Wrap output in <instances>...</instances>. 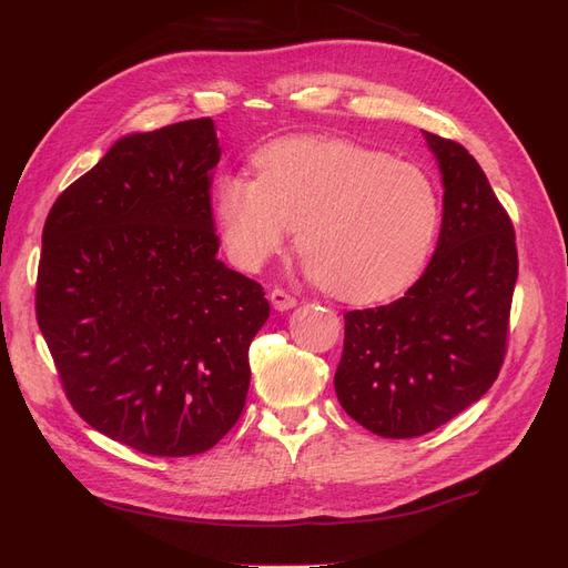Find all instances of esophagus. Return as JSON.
<instances>
[{
    "instance_id": "obj_1",
    "label": "esophagus",
    "mask_w": 568,
    "mask_h": 568,
    "mask_svg": "<svg viewBox=\"0 0 568 568\" xmlns=\"http://www.w3.org/2000/svg\"><path fill=\"white\" fill-rule=\"evenodd\" d=\"M270 301H272V305H274V311H291V307H296V296H291L288 291H284V288H274L272 294H270Z\"/></svg>"
}]
</instances>
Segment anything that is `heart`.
<instances>
[{
	"label": "heart",
	"instance_id": "b5f03b06",
	"mask_svg": "<svg viewBox=\"0 0 568 568\" xmlns=\"http://www.w3.org/2000/svg\"><path fill=\"white\" fill-rule=\"evenodd\" d=\"M227 173L213 203L234 267L261 270L298 227L307 272L329 294L376 303L415 282L440 230L436 182L412 161L348 140L284 136Z\"/></svg>",
	"mask_w": 568,
	"mask_h": 568
}]
</instances>
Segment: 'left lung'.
<instances>
[{
    "instance_id": "obj_1",
    "label": "left lung",
    "mask_w": 568,
    "mask_h": 568,
    "mask_svg": "<svg viewBox=\"0 0 568 568\" xmlns=\"http://www.w3.org/2000/svg\"><path fill=\"white\" fill-rule=\"evenodd\" d=\"M443 175V225L426 272L388 305L351 311L334 388L367 432L415 438L457 417L500 374L519 274L514 227L484 170L424 132Z\"/></svg>"
}]
</instances>
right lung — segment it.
<instances>
[{
  "mask_svg": "<svg viewBox=\"0 0 568 568\" xmlns=\"http://www.w3.org/2000/svg\"><path fill=\"white\" fill-rule=\"evenodd\" d=\"M211 118L118 140L51 205L36 311L65 398L156 457L211 450L242 417L263 286L217 261Z\"/></svg>",
  "mask_w": 568,
  "mask_h": 568,
  "instance_id": "obj_1",
  "label": "right lung"
}]
</instances>
